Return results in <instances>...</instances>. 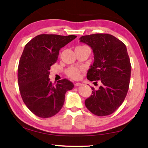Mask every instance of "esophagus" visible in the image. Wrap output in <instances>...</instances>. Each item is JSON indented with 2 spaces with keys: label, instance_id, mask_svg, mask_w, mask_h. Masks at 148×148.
<instances>
[{
  "label": "esophagus",
  "instance_id": "obj_1",
  "mask_svg": "<svg viewBox=\"0 0 148 148\" xmlns=\"http://www.w3.org/2000/svg\"><path fill=\"white\" fill-rule=\"evenodd\" d=\"M82 85V84L81 83H79V82H77V83H75V84H74V86H77V87L81 86Z\"/></svg>",
  "mask_w": 148,
  "mask_h": 148
}]
</instances>
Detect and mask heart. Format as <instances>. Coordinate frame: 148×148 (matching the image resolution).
Returning <instances> with one entry per match:
<instances>
[{
  "mask_svg": "<svg viewBox=\"0 0 148 148\" xmlns=\"http://www.w3.org/2000/svg\"><path fill=\"white\" fill-rule=\"evenodd\" d=\"M78 47H86V46H78ZM82 70L77 69L76 67H70L66 71V74L71 78L74 79H78L80 77V73Z\"/></svg>",
  "mask_w": 148,
  "mask_h": 148,
  "instance_id": "1",
  "label": "heart"
}]
</instances>
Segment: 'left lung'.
I'll return each instance as SVG.
<instances>
[{
	"label": "left lung",
	"mask_w": 148,
	"mask_h": 148,
	"mask_svg": "<svg viewBox=\"0 0 148 148\" xmlns=\"http://www.w3.org/2000/svg\"><path fill=\"white\" fill-rule=\"evenodd\" d=\"M79 40L91 47L94 53L87 78L101 83L99 89L91 87L92 95L85 104L96 116H108L121 106L129 90L131 64L127 47L109 34L86 35Z\"/></svg>",
	"instance_id": "obj_1"
}]
</instances>
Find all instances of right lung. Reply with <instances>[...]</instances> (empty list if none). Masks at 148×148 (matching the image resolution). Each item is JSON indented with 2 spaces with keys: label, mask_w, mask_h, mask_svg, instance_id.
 I'll list each match as a JSON object with an SVG mask.
<instances>
[{
  "label": "right lung",
  "mask_w": 148,
  "mask_h": 148,
  "mask_svg": "<svg viewBox=\"0 0 148 148\" xmlns=\"http://www.w3.org/2000/svg\"><path fill=\"white\" fill-rule=\"evenodd\" d=\"M76 37L40 34L25 46L17 70L19 88L24 103L36 116L47 118L57 114L63 106L66 92L74 87L66 79L52 84L49 71L60 49Z\"/></svg>",
  "instance_id": "obj_1"
}]
</instances>
